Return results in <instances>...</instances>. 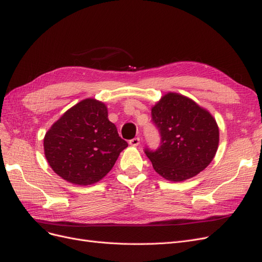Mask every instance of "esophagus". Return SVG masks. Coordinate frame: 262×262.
Listing matches in <instances>:
<instances>
[{
	"mask_svg": "<svg viewBox=\"0 0 262 262\" xmlns=\"http://www.w3.org/2000/svg\"><path fill=\"white\" fill-rule=\"evenodd\" d=\"M140 144V138L139 137H135L129 140V145L132 146H138Z\"/></svg>",
	"mask_w": 262,
	"mask_h": 262,
	"instance_id": "esophagus-1",
	"label": "esophagus"
}]
</instances>
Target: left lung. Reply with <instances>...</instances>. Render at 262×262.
Instances as JSON below:
<instances>
[{
    "label": "left lung",
    "instance_id": "obj_1",
    "mask_svg": "<svg viewBox=\"0 0 262 262\" xmlns=\"http://www.w3.org/2000/svg\"><path fill=\"white\" fill-rule=\"evenodd\" d=\"M151 122L159 132L160 146L156 150L146 147L144 151L165 179L183 182L196 176L216 155V120L190 98L166 94L151 108Z\"/></svg>",
    "mask_w": 262,
    "mask_h": 262
}]
</instances>
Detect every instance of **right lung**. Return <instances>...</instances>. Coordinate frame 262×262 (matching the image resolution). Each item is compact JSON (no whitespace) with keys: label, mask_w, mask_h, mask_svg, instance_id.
I'll return each instance as SVG.
<instances>
[{"label":"right lung","mask_w":262,"mask_h":262,"mask_svg":"<svg viewBox=\"0 0 262 262\" xmlns=\"http://www.w3.org/2000/svg\"><path fill=\"white\" fill-rule=\"evenodd\" d=\"M127 146L108 120L105 104L93 98L73 106L44 137L45 157L52 169L82 186L105 177Z\"/></svg>","instance_id":"right-lung-1"}]
</instances>
